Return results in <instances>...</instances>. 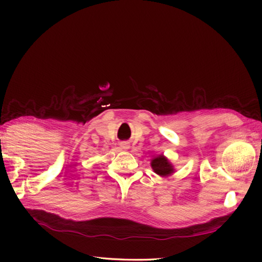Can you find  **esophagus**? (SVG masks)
I'll return each mask as SVG.
<instances>
[{
  "label": "esophagus",
  "mask_w": 262,
  "mask_h": 262,
  "mask_svg": "<svg viewBox=\"0 0 262 262\" xmlns=\"http://www.w3.org/2000/svg\"><path fill=\"white\" fill-rule=\"evenodd\" d=\"M120 146H121L122 149H128V148H130L129 143H126V142H122V143H120Z\"/></svg>",
  "instance_id": "1"
}]
</instances>
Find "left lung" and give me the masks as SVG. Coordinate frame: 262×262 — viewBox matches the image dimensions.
<instances>
[{"label": "left lung", "mask_w": 262, "mask_h": 262, "mask_svg": "<svg viewBox=\"0 0 262 262\" xmlns=\"http://www.w3.org/2000/svg\"><path fill=\"white\" fill-rule=\"evenodd\" d=\"M150 167L154 170L155 173L161 177H169L173 172H175V168H173L172 164L169 162L167 157L163 154L154 156L150 160Z\"/></svg>", "instance_id": "obj_1"}]
</instances>
